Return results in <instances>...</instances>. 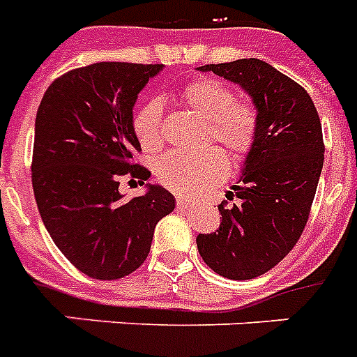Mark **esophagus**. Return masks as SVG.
<instances>
[{"instance_id":"esophagus-1","label":"esophagus","mask_w":357,"mask_h":357,"mask_svg":"<svg viewBox=\"0 0 357 357\" xmlns=\"http://www.w3.org/2000/svg\"><path fill=\"white\" fill-rule=\"evenodd\" d=\"M176 204H178V209H190V204L187 200H183V198H179L176 200Z\"/></svg>"}]
</instances>
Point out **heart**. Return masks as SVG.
<instances>
[{
  "label": "heart",
  "mask_w": 357,
  "mask_h": 357,
  "mask_svg": "<svg viewBox=\"0 0 357 357\" xmlns=\"http://www.w3.org/2000/svg\"><path fill=\"white\" fill-rule=\"evenodd\" d=\"M183 102L207 120V140H215L234 161L254 150L259 135V113L252 102H235L234 91L217 79H198L183 91ZM135 137L144 151L162 144V105L151 100L133 119ZM228 162L217 148L183 153L167 151L155 161V176L165 187L181 196H198L226 176Z\"/></svg>",
  "instance_id": "obj_1"
}]
</instances>
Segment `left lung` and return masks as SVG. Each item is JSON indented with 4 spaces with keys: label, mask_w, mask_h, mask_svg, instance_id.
Here are the masks:
<instances>
[{
    "label": "left lung",
    "mask_w": 357,
    "mask_h": 357,
    "mask_svg": "<svg viewBox=\"0 0 357 357\" xmlns=\"http://www.w3.org/2000/svg\"><path fill=\"white\" fill-rule=\"evenodd\" d=\"M248 92L259 113V135L243 176L218 206L222 222L196 237L209 268L228 280H252L293 250L310 218L324 162L322 126L302 86L259 59L206 64Z\"/></svg>",
    "instance_id": "obj_1"
}]
</instances>
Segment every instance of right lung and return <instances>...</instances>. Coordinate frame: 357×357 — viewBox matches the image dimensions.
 <instances>
[{"label": "right lung", "instance_id": "right-lung-1", "mask_svg": "<svg viewBox=\"0 0 357 357\" xmlns=\"http://www.w3.org/2000/svg\"><path fill=\"white\" fill-rule=\"evenodd\" d=\"M162 64L96 63L57 77L35 122L31 179L42 222L64 257L96 280H119L150 254L157 222L176 207L161 185L123 200L120 178L140 185L133 107Z\"/></svg>", "mask_w": 357, "mask_h": 357}]
</instances>
